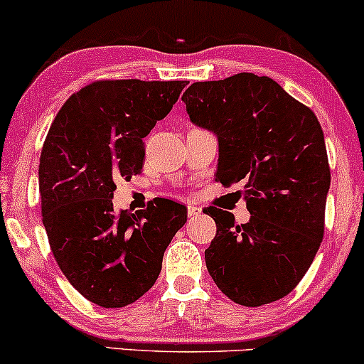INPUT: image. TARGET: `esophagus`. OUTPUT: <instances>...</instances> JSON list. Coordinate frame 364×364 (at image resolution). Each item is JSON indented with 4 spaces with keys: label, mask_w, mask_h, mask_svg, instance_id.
Returning <instances> with one entry per match:
<instances>
[{
    "label": "esophagus",
    "mask_w": 364,
    "mask_h": 364,
    "mask_svg": "<svg viewBox=\"0 0 364 364\" xmlns=\"http://www.w3.org/2000/svg\"><path fill=\"white\" fill-rule=\"evenodd\" d=\"M199 213H201V208L196 206V204H187V215H189V218L198 216Z\"/></svg>",
    "instance_id": "1"
}]
</instances>
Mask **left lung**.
Masks as SVG:
<instances>
[{"label":"left lung","instance_id":"1","mask_svg":"<svg viewBox=\"0 0 364 364\" xmlns=\"http://www.w3.org/2000/svg\"><path fill=\"white\" fill-rule=\"evenodd\" d=\"M191 120L218 136L216 181L242 182L247 223L210 206L216 235L204 251L216 287L242 306L282 299L311 267L325 232L330 166L311 108L270 77L237 73L183 92Z\"/></svg>","mask_w":364,"mask_h":364}]
</instances>
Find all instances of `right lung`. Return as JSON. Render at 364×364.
<instances>
[{
  "label": "right lung",
  "instance_id": "right-lung-1",
  "mask_svg": "<svg viewBox=\"0 0 364 364\" xmlns=\"http://www.w3.org/2000/svg\"><path fill=\"white\" fill-rule=\"evenodd\" d=\"M187 80H96L53 120L39 160L41 213L53 256L87 301L124 308L161 272L187 210L156 198L137 213L113 210L117 178L141 173L144 139L177 103Z\"/></svg>",
  "mask_w": 364,
  "mask_h": 364
}]
</instances>
